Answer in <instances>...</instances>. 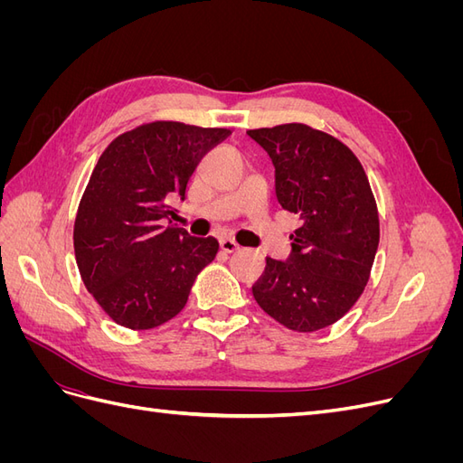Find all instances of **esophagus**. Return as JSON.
Segmentation results:
<instances>
[{
	"mask_svg": "<svg viewBox=\"0 0 463 463\" xmlns=\"http://www.w3.org/2000/svg\"><path fill=\"white\" fill-rule=\"evenodd\" d=\"M220 249L223 250V253L232 255V253H235V250H240V245H237L233 240H222L220 241Z\"/></svg>",
	"mask_w": 463,
	"mask_h": 463,
	"instance_id": "1",
	"label": "esophagus"
}]
</instances>
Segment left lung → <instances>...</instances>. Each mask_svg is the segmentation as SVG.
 <instances>
[{
  "label": "left lung",
  "instance_id": "8db88e82",
  "mask_svg": "<svg viewBox=\"0 0 463 463\" xmlns=\"http://www.w3.org/2000/svg\"><path fill=\"white\" fill-rule=\"evenodd\" d=\"M247 135L272 160L278 203L301 218L289 237V257L266 259L253 296L289 330L326 328L359 299L378 249V213L365 170L338 138L309 125Z\"/></svg>",
  "mask_w": 463,
  "mask_h": 463
}]
</instances>
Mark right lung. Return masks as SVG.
Here are the masks:
<instances>
[{"label":"right lung","mask_w":463,"mask_h":463,"mask_svg":"<svg viewBox=\"0 0 463 463\" xmlns=\"http://www.w3.org/2000/svg\"><path fill=\"white\" fill-rule=\"evenodd\" d=\"M228 135L156 121L102 152L79 204L73 243L82 282L118 325L146 330L174 318L216 257L214 237H193L172 216L194 167Z\"/></svg>","instance_id":"obj_1"}]
</instances>
